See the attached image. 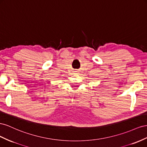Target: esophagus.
Segmentation results:
<instances>
[{
	"instance_id": "obj_1",
	"label": "esophagus",
	"mask_w": 147,
	"mask_h": 147,
	"mask_svg": "<svg viewBox=\"0 0 147 147\" xmlns=\"http://www.w3.org/2000/svg\"><path fill=\"white\" fill-rule=\"evenodd\" d=\"M79 71H75V73H76V74H79Z\"/></svg>"
}]
</instances>
